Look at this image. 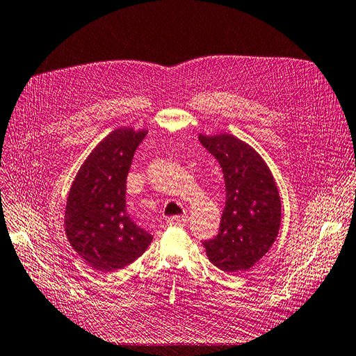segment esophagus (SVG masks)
<instances>
[{"mask_svg": "<svg viewBox=\"0 0 356 356\" xmlns=\"http://www.w3.org/2000/svg\"><path fill=\"white\" fill-rule=\"evenodd\" d=\"M170 225H186L189 222V216L186 215H181V216H172V218H168L167 221Z\"/></svg>", "mask_w": 356, "mask_h": 356, "instance_id": "1", "label": "esophagus"}]
</instances>
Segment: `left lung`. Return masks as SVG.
Returning a JSON list of instances; mask_svg holds the SVG:
<instances>
[{"instance_id":"8db88e82","label":"left lung","mask_w":356,"mask_h":356,"mask_svg":"<svg viewBox=\"0 0 356 356\" xmlns=\"http://www.w3.org/2000/svg\"><path fill=\"white\" fill-rule=\"evenodd\" d=\"M220 163L225 208L220 233L204 245L212 264L228 273L249 270L275 243L281 227V197L269 167L249 145L229 134L199 135Z\"/></svg>"}]
</instances>
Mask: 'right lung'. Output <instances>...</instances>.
I'll list each match as a JSON object with an SVG mask.
<instances>
[{"label":"right lung","mask_w":356,"mask_h":356,"mask_svg":"<svg viewBox=\"0 0 356 356\" xmlns=\"http://www.w3.org/2000/svg\"><path fill=\"white\" fill-rule=\"evenodd\" d=\"M145 135V129H115L91 151L71 184L65 234L72 249L100 272L128 266L152 241L127 213V176Z\"/></svg>","instance_id":"1"}]
</instances>
